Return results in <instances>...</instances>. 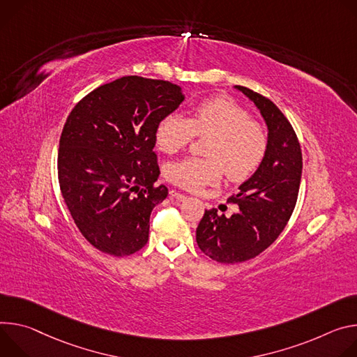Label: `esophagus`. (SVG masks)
Returning a JSON list of instances; mask_svg holds the SVG:
<instances>
[{
  "instance_id": "esophagus-1",
  "label": "esophagus",
  "mask_w": 357,
  "mask_h": 357,
  "mask_svg": "<svg viewBox=\"0 0 357 357\" xmlns=\"http://www.w3.org/2000/svg\"><path fill=\"white\" fill-rule=\"evenodd\" d=\"M170 197L173 200H177V202H184L187 197L184 195V194H181V192H178V191H176V190H172L170 191Z\"/></svg>"
}]
</instances>
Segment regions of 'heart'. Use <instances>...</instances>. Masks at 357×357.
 <instances>
[{
  "mask_svg": "<svg viewBox=\"0 0 357 357\" xmlns=\"http://www.w3.org/2000/svg\"><path fill=\"white\" fill-rule=\"evenodd\" d=\"M194 135L210 136L204 149L207 158L187 157L166 169V177L188 191L218 183L224 172L232 181L248 178L261 166L268 149L264 129L251 121L245 109L227 98L203 100L187 119L177 113L166 116L154 137L158 149L174 154L191 143Z\"/></svg>",
  "mask_w": 357,
  "mask_h": 357,
  "instance_id": "obj_1",
  "label": "heart"
}]
</instances>
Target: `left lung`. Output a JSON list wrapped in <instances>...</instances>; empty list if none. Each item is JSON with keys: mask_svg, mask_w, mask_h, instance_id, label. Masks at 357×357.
<instances>
[{"mask_svg": "<svg viewBox=\"0 0 357 357\" xmlns=\"http://www.w3.org/2000/svg\"><path fill=\"white\" fill-rule=\"evenodd\" d=\"M241 91L259 109L268 126V149L261 166L228 202L240 211L231 217L206 210L195 231L199 248L221 264H236L265 251L289 221L299 192L302 151L285 114L268 98L245 88Z\"/></svg>", "mask_w": 357, "mask_h": 357, "instance_id": "obj_1", "label": "left lung"}]
</instances>
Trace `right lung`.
I'll list each match as a JSON object with an SVG mask.
<instances>
[{"instance_id": "obj_1", "label": "right lung", "mask_w": 357, "mask_h": 357, "mask_svg": "<svg viewBox=\"0 0 357 357\" xmlns=\"http://www.w3.org/2000/svg\"><path fill=\"white\" fill-rule=\"evenodd\" d=\"M183 100L172 82L123 76L69 113L58 180L76 227L96 250L126 257L146 245L150 214L169 194L166 185H154L160 174L155 128Z\"/></svg>"}]
</instances>
